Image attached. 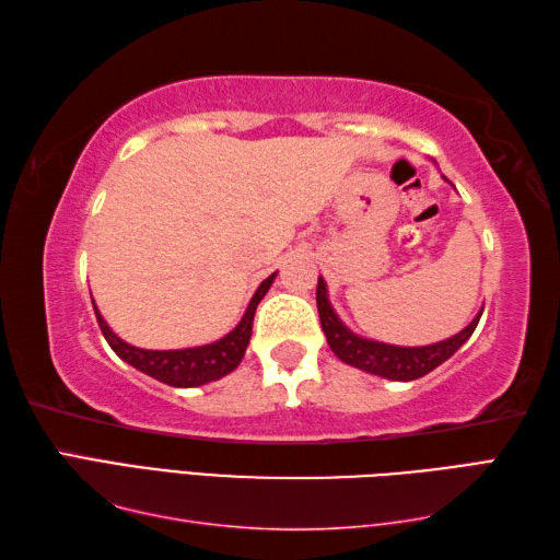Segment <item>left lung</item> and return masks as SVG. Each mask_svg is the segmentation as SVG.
<instances>
[{
	"label": "left lung",
	"instance_id": "1",
	"mask_svg": "<svg viewBox=\"0 0 560 560\" xmlns=\"http://www.w3.org/2000/svg\"><path fill=\"white\" fill-rule=\"evenodd\" d=\"M317 311H319V325L327 337L329 349L337 353V359L349 363L353 368H361V371L380 375L387 380H401V383H409V380L423 377L440 363H445L452 353H455L464 341H467L474 329H477L481 313L471 319V323L464 327L459 335L450 337L445 341L428 343V347H392V343L363 339L341 323L339 315L331 307L327 299V283L325 279H317Z\"/></svg>",
	"mask_w": 560,
	"mask_h": 560
}]
</instances>
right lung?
I'll list each match as a JSON object with an SVG mask.
<instances>
[{"instance_id":"1","label":"right lung","mask_w":560,"mask_h":560,"mask_svg":"<svg viewBox=\"0 0 560 560\" xmlns=\"http://www.w3.org/2000/svg\"><path fill=\"white\" fill-rule=\"evenodd\" d=\"M273 279H277V271L259 283V289L255 291L253 301H249L247 311L241 323L235 325V329H231L229 335L221 337L219 341H211V343H205V347H192V349L151 351V349L132 347V343H127L115 335V331L108 327V323L103 319V315L98 313L96 305H93V311H96L98 327L103 331L105 341L110 343V349L120 355L125 363L135 365L137 371L156 377L159 383H165L171 387H199L233 373L235 368L241 365L249 337H253L255 311L259 301L267 295Z\"/></svg>"}]
</instances>
